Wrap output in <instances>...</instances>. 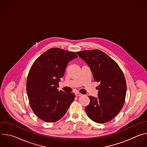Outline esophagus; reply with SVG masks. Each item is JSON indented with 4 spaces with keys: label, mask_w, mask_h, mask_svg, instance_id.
I'll list each match as a JSON object with an SVG mask.
<instances>
[{
    "label": "esophagus",
    "mask_w": 147,
    "mask_h": 147,
    "mask_svg": "<svg viewBox=\"0 0 147 147\" xmlns=\"http://www.w3.org/2000/svg\"><path fill=\"white\" fill-rule=\"evenodd\" d=\"M75 95H76V96H80L82 95V94L81 93H80V92H76Z\"/></svg>",
    "instance_id": "34e87169"
}]
</instances>
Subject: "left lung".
Masks as SVG:
<instances>
[{
  "label": "left lung",
  "instance_id": "left-lung-1",
  "mask_svg": "<svg viewBox=\"0 0 147 147\" xmlns=\"http://www.w3.org/2000/svg\"><path fill=\"white\" fill-rule=\"evenodd\" d=\"M77 55L89 66L95 81L99 82L98 98L89 96L85 110L88 117L98 123L111 121L124 103L127 86L124 74L117 63L98 49L83 51Z\"/></svg>",
  "mask_w": 147,
  "mask_h": 147
}]
</instances>
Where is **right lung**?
I'll list each match as a JSON object with an SVG mask.
<instances>
[{
  "label": "right lung",
  "mask_w": 147,
  "mask_h": 147,
  "mask_svg": "<svg viewBox=\"0 0 147 147\" xmlns=\"http://www.w3.org/2000/svg\"><path fill=\"white\" fill-rule=\"evenodd\" d=\"M77 57L74 52L53 48L34 62L26 88L30 107L40 119L52 123L66 114L75 95L59 91V81L63 77L68 63Z\"/></svg>",
  "instance_id": "1"
}]
</instances>
